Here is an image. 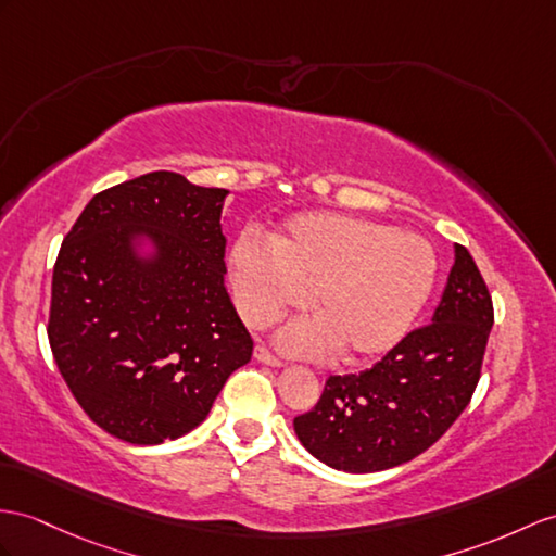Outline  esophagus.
<instances>
[{"label":"esophagus","instance_id":"34e87169","mask_svg":"<svg viewBox=\"0 0 556 556\" xmlns=\"http://www.w3.org/2000/svg\"><path fill=\"white\" fill-rule=\"evenodd\" d=\"M254 358L260 361V363H264V365H270V368H282V365H286V361L278 358L276 354H270V351L264 344H256L254 346Z\"/></svg>","mask_w":556,"mask_h":556}]
</instances>
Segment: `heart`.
I'll list each match as a JSON object with an SVG mask.
<instances>
[{"instance_id": "b5f03b06", "label": "heart", "mask_w": 556, "mask_h": 556, "mask_svg": "<svg viewBox=\"0 0 556 556\" xmlns=\"http://www.w3.org/2000/svg\"><path fill=\"white\" fill-rule=\"evenodd\" d=\"M240 316L266 328L286 311H308L278 334L294 354L330 351L361 363L394 349L434 290L439 260L417 233L337 212H302L270 242L242 233L228 254Z\"/></svg>"}]
</instances>
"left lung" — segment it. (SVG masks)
Segmentation results:
<instances>
[{"label":"left lung","mask_w":556,"mask_h":556,"mask_svg":"<svg viewBox=\"0 0 556 556\" xmlns=\"http://www.w3.org/2000/svg\"><path fill=\"white\" fill-rule=\"evenodd\" d=\"M493 328V302L471 254L455 245L441 302L358 375H332L294 434L320 463L349 473L399 467L434 445L467 408Z\"/></svg>","instance_id":"1"}]
</instances>
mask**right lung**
<instances>
[{"mask_svg":"<svg viewBox=\"0 0 556 556\" xmlns=\"http://www.w3.org/2000/svg\"><path fill=\"white\" fill-rule=\"evenodd\" d=\"M226 195L151 172L93 195L63 240L49 344L77 403L115 439L188 434L252 358L224 288Z\"/></svg>","mask_w":556,"mask_h":556,"instance_id":"obj_1","label":"right lung"}]
</instances>
